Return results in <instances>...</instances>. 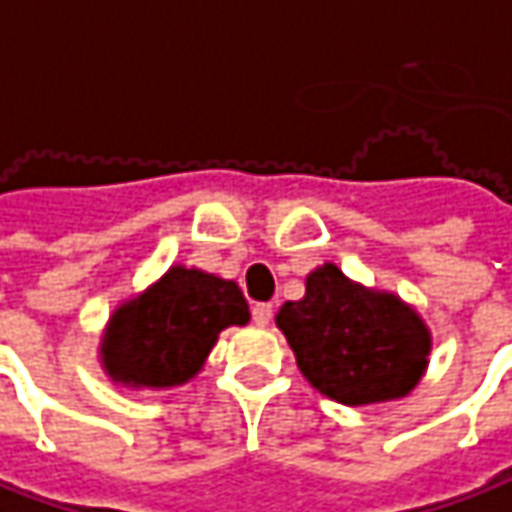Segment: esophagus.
Listing matches in <instances>:
<instances>
[{
  "instance_id": "esophagus-1",
  "label": "esophagus",
  "mask_w": 512,
  "mask_h": 512,
  "mask_svg": "<svg viewBox=\"0 0 512 512\" xmlns=\"http://www.w3.org/2000/svg\"><path fill=\"white\" fill-rule=\"evenodd\" d=\"M252 319H255L257 328H266L271 322V305L269 302H257L255 308H252Z\"/></svg>"
}]
</instances>
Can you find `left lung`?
<instances>
[{"mask_svg":"<svg viewBox=\"0 0 512 512\" xmlns=\"http://www.w3.org/2000/svg\"><path fill=\"white\" fill-rule=\"evenodd\" d=\"M277 328L308 384L344 406L406 398L429 367L431 330L398 294L367 288L336 263L305 277V297L285 302Z\"/></svg>","mask_w":512,"mask_h":512,"instance_id":"1","label":"left lung"}]
</instances>
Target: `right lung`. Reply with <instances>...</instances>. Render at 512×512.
Returning a JSON list of instances; mask_svg holds the SVG:
<instances>
[{
	"label": "right lung",
	"instance_id": "right-lung-1",
	"mask_svg": "<svg viewBox=\"0 0 512 512\" xmlns=\"http://www.w3.org/2000/svg\"><path fill=\"white\" fill-rule=\"evenodd\" d=\"M246 322L249 305L235 280L179 263L114 308L100 336V364L123 387H182L201 373L218 333Z\"/></svg>",
	"mask_w": 512,
	"mask_h": 512
}]
</instances>
